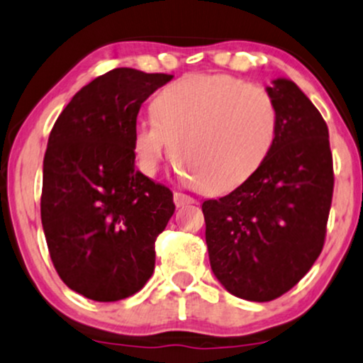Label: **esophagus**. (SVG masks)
<instances>
[{
	"label": "esophagus",
	"instance_id": "1",
	"mask_svg": "<svg viewBox=\"0 0 363 363\" xmlns=\"http://www.w3.org/2000/svg\"><path fill=\"white\" fill-rule=\"evenodd\" d=\"M173 199H174V204H177V208H185V206L196 204V199L186 196V194H182V192L174 194Z\"/></svg>",
	"mask_w": 363,
	"mask_h": 363
}]
</instances>
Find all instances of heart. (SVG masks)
<instances>
[{
    "instance_id": "heart-1",
    "label": "heart",
    "mask_w": 363,
    "mask_h": 363,
    "mask_svg": "<svg viewBox=\"0 0 363 363\" xmlns=\"http://www.w3.org/2000/svg\"><path fill=\"white\" fill-rule=\"evenodd\" d=\"M154 118H138L133 152L145 174L171 149L178 171L206 194L239 186L267 161L279 135L274 100L228 74H194L166 86L152 104Z\"/></svg>"
}]
</instances>
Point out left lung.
I'll return each instance as SVG.
<instances>
[{"mask_svg":"<svg viewBox=\"0 0 363 363\" xmlns=\"http://www.w3.org/2000/svg\"><path fill=\"white\" fill-rule=\"evenodd\" d=\"M267 93L279 114L274 150L242 185L202 204L214 277L230 294L258 303L282 296L313 267L334 189L320 112L286 77Z\"/></svg>","mask_w":363,"mask_h":363,"instance_id":"obj_1","label":"left lung"}]
</instances>
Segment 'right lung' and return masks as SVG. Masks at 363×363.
Instances as JSON below:
<instances>
[{
  "mask_svg": "<svg viewBox=\"0 0 363 363\" xmlns=\"http://www.w3.org/2000/svg\"><path fill=\"white\" fill-rule=\"evenodd\" d=\"M169 74L119 67L72 96L43 161L41 223L57 274L93 301L133 296L154 272L173 194L135 167L140 107Z\"/></svg>",
  "mask_w": 363,
  "mask_h": 363,
  "instance_id": "right-lung-1",
  "label": "right lung"
}]
</instances>
